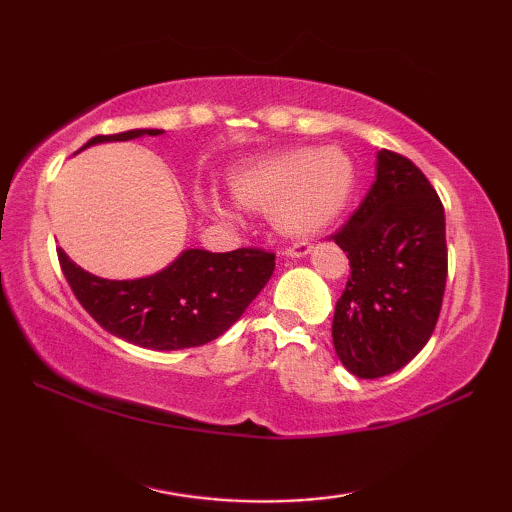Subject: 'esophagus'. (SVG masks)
Segmentation results:
<instances>
[{"label":"esophagus","mask_w":512,"mask_h":512,"mask_svg":"<svg viewBox=\"0 0 512 512\" xmlns=\"http://www.w3.org/2000/svg\"><path fill=\"white\" fill-rule=\"evenodd\" d=\"M309 250H311V246L302 244V241H300V244H293V246L284 248V255H287V257H305Z\"/></svg>","instance_id":"34e87169"}]
</instances>
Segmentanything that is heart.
Here are the masks:
<instances>
[{"instance_id":"1","label":"heart","mask_w":512,"mask_h":512,"mask_svg":"<svg viewBox=\"0 0 512 512\" xmlns=\"http://www.w3.org/2000/svg\"><path fill=\"white\" fill-rule=\"evenodd\" d=\"M354 178V164L343 149H291L241 167L232 176V194L248 210L273 212L284 235L307 239L345 212ZM203 210L221 221L232 219L216 196L203 198Z\"/></svg>"}]
</instances>
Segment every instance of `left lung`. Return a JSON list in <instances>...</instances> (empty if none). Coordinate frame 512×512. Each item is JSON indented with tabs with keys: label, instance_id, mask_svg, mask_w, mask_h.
Segmentation results:
<instances>
[{
	"label": "left lung",
	"instance_id": "obj_1",
	"mask_svg": "<svg viewBox=\"0 0 512 512\" xmlns=\"http://www.w3.org/2000/svg\"><path fill=\"white\" fill-rule=\"evenodd\" d=\"M329 239L350 259L334 309V350L361 379L391 375L427 345L443 307V203L409 158L381 149L375 183Z\"/></svg>",
	"mask_w": 512,
	"mask_h": 512
}]
</instances>
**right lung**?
Segmentation results:
<instances>
[{
  "label": "right lung",
  "instance_id": "1",
  "mask_svg": "<svg viewBox=\"0 0 512 512\" xmlns=\"http://www.w3.org/2000/svg\"><path fill=\"white\" fill-rule=\"evenodd\" d=\"M160 133L158 128H135L97 135L83 149ZM58 262L76 300L106 332L140 348L183 350L219 339L237 323L271 280L275 253L262 248L230 253L189 248L164 271L140 280H103L76 266L63 248H58Z\"/></svg>",
  "mask_w": 512,
  "mask_h": 512
}]
</instances>
